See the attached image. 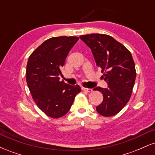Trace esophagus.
Masks as SVG:
<instances>
[{
    "label": "esophagus",
    "instance_id": "esophagus-1",
    "mask_svg": "<svg viewBox=\"0 0 155 155\" xmlns=\"http://www.w3.org/2000/svg\"><path fill=\"white\" fill-rule=\"evenodd\" d=\"M81 90H82L84 92H92V91H93V90H92V89H90V88L82 87V88H81Z\"/></svg>",
    "mask_w": 155,
    "mask_h": 155
}]
</instances>
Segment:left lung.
Segmentation results:
<instances>
[{"label":"left lung","instance_id":"left-lung-1","mask_svg":"<svg viewBox=\"0 0 155 155\" xmlns=\"http://www.w3.org/2000/svg\"><path fill=\"white\" fill-rule=\"evenodd\" d=\"M89 47L96 65L104 73L107 88L94 89L102 92L104 101L96 107L104 117L118 114L127 104L136 81L135 63L130 51L113 37L106 34H87L79 37Z\"/></svg>","mask_w":155,"mask_h":155}]
</instances>
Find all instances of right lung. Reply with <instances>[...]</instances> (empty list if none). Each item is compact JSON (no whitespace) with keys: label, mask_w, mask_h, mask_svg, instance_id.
<instances>
[{"label":"right lung","mask_w":155,"mask_h":155,"mask_svg":"<svg viewBox=\"0 0 155 155\" xmlns=\"http://www.w3.org/2000/svg\"><path fill=\"white\" fill-rule=\"evenodd\" d=\"M75 36L53 37L41 44L30 55L27 64L26 81L38 107L51 118L63 117L81 92L78 84L60 81V68L71 48L79 40Z\"/></svg>","instance_id":"add662e5"}]
</instances>
